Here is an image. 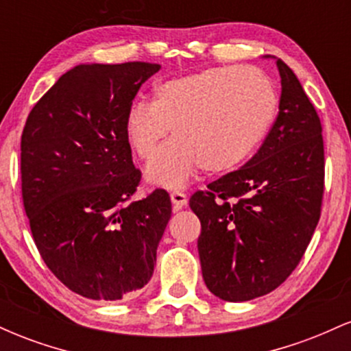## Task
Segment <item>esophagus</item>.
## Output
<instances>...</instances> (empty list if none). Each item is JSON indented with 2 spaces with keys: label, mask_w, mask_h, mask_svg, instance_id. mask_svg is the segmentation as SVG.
Instances as JSON below:
<instances>
[{
  "label": "esophagus",
  "mask_w": 351,
  "mask_h": 351,
  "mask_svg": "<svg viewBox=\"0 0 351 351\" xmlns=\"http://www.w3.org/2000/svg\"><path fill=\"white\" fill-rule=\"evenodd\" d=\"M170 199H171V203H173V209H175V211H178V209H181V208L186 206V204H188V198H186V195H184V193H180V191L171 193V195H170Z\"/></svg>",
  "instance_id": "esophagus-1"
}]
</instances>
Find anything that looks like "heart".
I'll return each instance as SVG.
<instances>
[{"mask_svg":"<svg viewBox=\"0 0 351 351\" xmlns=\"http://www.w3.org/2000/svg\"><path fill=\"white\" fill-rule=\"evenodd\" d=\"M276 108V90L261 72L213 67L165 80L153 88L150 104H132L125 138L148 162L170 130L175 140L147 168V181L181 189L201 167L228 173L244 163L267 134Z\"/></svg>","mask_w":351,"mask_h":351,"instance_id":"1","label":"heart"}]
</instances>
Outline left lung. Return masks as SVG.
Segmentation results:
<instances>
[{
    "label": "left lung",
    "instance_id": "left-lung-1",
    "mask_svg": "<svg viewBox=\"0 0 351 351\" xmlns=\"http://www.w3.org/2000/svg\"><path fill=\"white\" fill-rule=\"evenodd\" d=\"M279 114L259 152L189 199L209 292L245 302L272 292L300 263L320 217L324 138L315 108L284 60Z\"/></svg>",
    "mask_w": 351,
    "mask_h": 351
}]
</instances>
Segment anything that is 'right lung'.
I'll use <instances>...</instances> for the list:
<instances>
[{"instance_id":"1","label":"right lung","mask_w":351,"mask_h":351,"mask_svg":"<svg viewBox=\"0 0 351 351\" xmlns=\"http://www.w3.org/2000/svg\"><path fill=\"white\" fill-rule=\"evenodd\" d=\"M158 64H79L33 107L21 136L23 201L44 263L92 300L148 284L171 217L167 191L127 203L140 183L125 115Z\"/></svg>"}]
</instances>
